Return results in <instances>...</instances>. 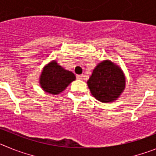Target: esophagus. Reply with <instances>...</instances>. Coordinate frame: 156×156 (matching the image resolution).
<instances>
[{
    "mask_svg": "<svg viewBox=\"0 0 156 156\" xmlns=\"http://www.w3.org/2000/svg\"><path fill=\"white\" fill-rule=\"evenodd\" d=\"M83 75H76V79L78 80H82Z\"/></svg>",
    "mask_w": 156,
    "mask_h": 156,
    "instance_id": "1",
    "label": "esophagus"
}]
</instances>
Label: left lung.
I'll list each match as a JSON object with an SVG mask.
<instances>
[{"instance_id":"8db88e82","label":"left lung","mask_w":156,"mask_h":156,"mask_svg":"<svg viewBox=\"0 0 156 156\" xmlns=\"http://www.w3.org/2000/svg\"><path fill=\"white\" fill-rule=\"evenodd\" d=\"M90 93L101 102H109L119 97L125 87L123 73L109 61L99 63L87 80Z\"/></svg>"}]
</instances>
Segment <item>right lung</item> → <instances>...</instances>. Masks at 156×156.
I'll return each mask as SVG.
<instances>
[{"label":"right lung","mask_w":156,"mask_h":156,"mask_svg":"<svg viewBox=\"0 0 156 156\" xmlns=\"http://www.w3.org/2000/svg\"><path fill=\"white\" fill-rule=\"evenodd\" d=\"M75 79V75L72 72L64 69L54 61L44 69L40 83L46 92L58 94Z\"/></svg>","instance_id":"add662e5"}]
</instances>
